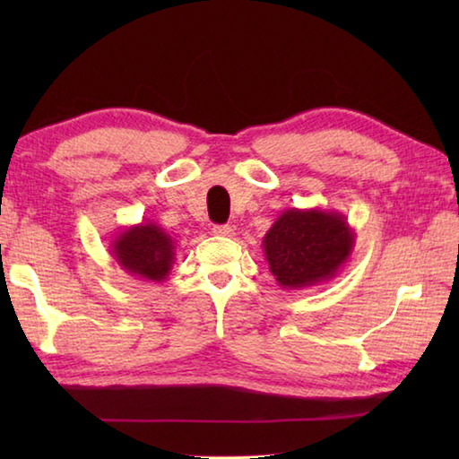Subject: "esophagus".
Masks as SVG:
<instances>
[{"label":"esophagus","instance_id":"34e87169","mask_svg":"<svg viewBox=\"0 0 459 459\" xmlns=\"http://www.w3.org/2000/svg\"><path fill=\"white\" fill-rule=\"evenodd\" d=\"M212 235H217V237H232V227H229V224H214Z\"/></svg>","mask_w":459,"mask_h":459}]
</instances>
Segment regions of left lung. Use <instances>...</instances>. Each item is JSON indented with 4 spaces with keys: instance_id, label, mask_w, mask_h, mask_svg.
I'll return each mask as SVG.
<instances>
[{
    "instance_id": "8db88e82",
    "label": "left lung",
    "mask_w": 459,
    "mask_h": 459,
    "mask_svg": "<svg viewBox=\"0 0 459 459\" xmlns=\"http://www.w3.org/2000/svg\"><path fill=\"white\" fill-rule=\"evenodd\" d=\"M262 248L280 288L304 290L343 270L353 255L355 230L337 211L291 207L272 224Z\"/></svg>"
}]
</instances>
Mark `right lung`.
Returning <instances> with one entry per match:
<instances>
[{"instance_id": "1", "label": "right lung", "mask_w": 459, "mask_h": 459, "mask_svg": "<svg viewBox=\"0 0 459 459\" xmlns=\"http://www.w3.org/2000/svg\"><path fill=\"white\" fill-rule=\"evenodd\" d=\"M110 255L130 276L161 284L175 264V242L158 224L145 221L116 232Z\"/></svg>"}]
</instances>
